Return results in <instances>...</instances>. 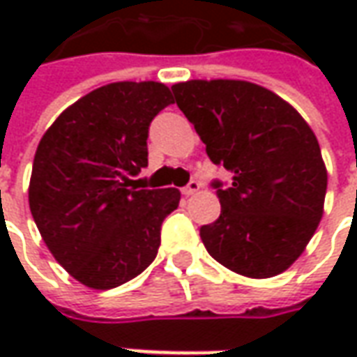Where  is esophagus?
<instances>
[{"label": "esophagus", "mask_w": 357, "mask_h": 357, "mask_svg": "<svg viewBox=\"0 0 357 357\" xmlns=\"http://www.w3.org/2000/svg\"><path fill=\"white\" fill-rule=\"evenodd\" d=\"M199 189H201V183H199V181H195V179H193V181H189V183H187V185L181 189V193L185 195V197H191V195L197 193Z\"/></svg>", "instance_id": "34e87169"}]
</instances>
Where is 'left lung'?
Here are the masks:
<instances>
[{
	"mask_svg": "<svg viewBox=\"0 0 357 357\" xmlns=\"http://www.w3.org/2000/svg\"><path fill=\"white\" fill-rule=\"evenodd\" d=\"M206 155L233 174L214 181L222 214L202 225L208 255L235 273H283L314 237L323 216L327 170L315 133L273 91L245 80L172 86Z\"/></svg>",
	"mask_w": 357,
	"mask_h": 357,
	"instance_id": "left-lung-1",
	"label": "left lung"
}]
</instances>
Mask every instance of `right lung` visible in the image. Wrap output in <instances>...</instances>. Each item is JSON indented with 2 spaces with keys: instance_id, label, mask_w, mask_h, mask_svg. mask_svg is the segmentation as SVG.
I'll use <instances>...</instances> for the list:
<instances>
[{
  "instance_id": "1",
  "label": "right lung",
  "mask_w": 357,
  "mask_h": 357,
  "mask_svg": "<svg viewBox=\"0 0 357 357\" xmlns=\"http://www.w3.org/2000/svg\"><path fill=\"white\" fill-rule=\"evenodd\" d=\"M174 102L160 82H114L63 110L38 145L28 202L42 239L89 289L137 277L160 247L178 189H137L153 118Z\"/></svg>"
}]
</instances>
